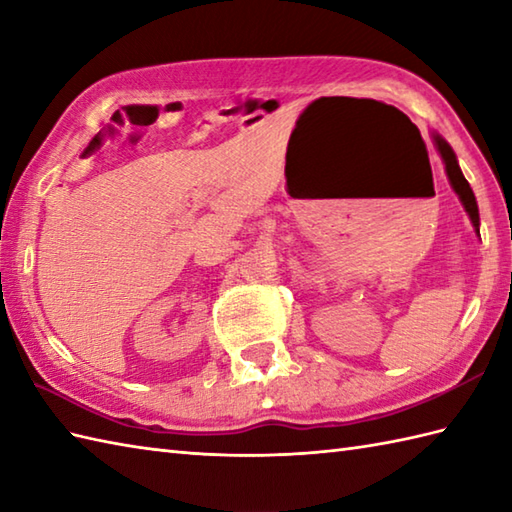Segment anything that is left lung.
<instances>
[{"instance_id":"1","label":"left lung","mask_w":512,"mask_h":512,"mask_svg":"<svg viewBox=\"0 0 512 512\" xmlns=\"http://www.w3.org/2000/svg\"><path fill=\"white\" fill-rule=\"evenodd\" d=\"M431 138H433V145H436L438 154H440V158L444 162V171H447V178H449L451 189L458 193V198H460V202L464 206V211L469 213V217H471V224L475 228V233L480 235V211H477L475 193L471 189V184L466 182V178H464V173H462V169L458 165V158H455V151L451 149V145L440 134L433 132Z\"/></svg>"}]
</instances>
